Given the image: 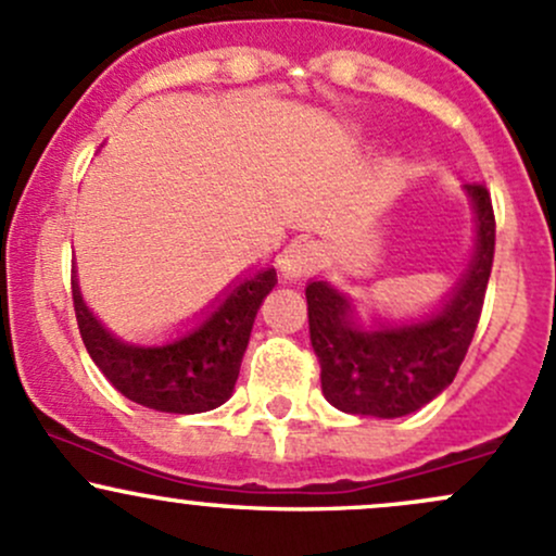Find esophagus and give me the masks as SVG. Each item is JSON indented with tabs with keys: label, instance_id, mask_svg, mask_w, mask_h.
Returning a JSON list of instances; mask_svg holds the SVG:
<instances>
[{
	"label": "esophagus",
	"instance_id": "1",
	"mask_svg": "<svg viewBox=\"0 0 556 556\" xmlns=\"http://www.w3.org/2000/svg\"><path fill=\"white\" fill-rule=\"evenodd\" d=\"M319 264V248L314 242H292L279 255V271L288 279H301Z\"/></svg>",
	"mask_w": 556,
	"mask_h": 556
}]
</instances>
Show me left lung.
<instances>
[{
	"mask_svg": "<svg viewBox=\"0 0 556 556\" xmlns=\"http://www.w3.org/2000/svg\"><path fill=\"white\" fill-rule=\"evenodd\" d=\"M465 189L478 222L472 258L441 308L425 319L362 327L351 298L325 279L308 282V332L321 367V393L340 412L406 417L454 382L478 329L496 245L491 192L483 185Z\"/></svg>",
	"mask_w": 556,
	"mask_h": 556,
	"instance_id": "left-lung-1",
	"label": "left lung"
}]
</instances>
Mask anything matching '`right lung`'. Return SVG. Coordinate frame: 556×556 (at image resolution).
<instances>
[{"instance_id": "obj_1", "label": "right lung", "mask_w": 556, "mask_h": 556, "mask_svg": "<svg viewBox=\"0 0 556 556\" xmlns=\"http://www.w3.org/2000/svg\"><path fill=\"white\" fill-rule=\"evenodd\" d=\"M277 285L271 266L245 274L216 298L205 319L163 345H131L100 325L73 279V308L91 362L110 386L139 406L200 414L222 406L235 390L255 314Z\"/></svg>"}]
</instances>
